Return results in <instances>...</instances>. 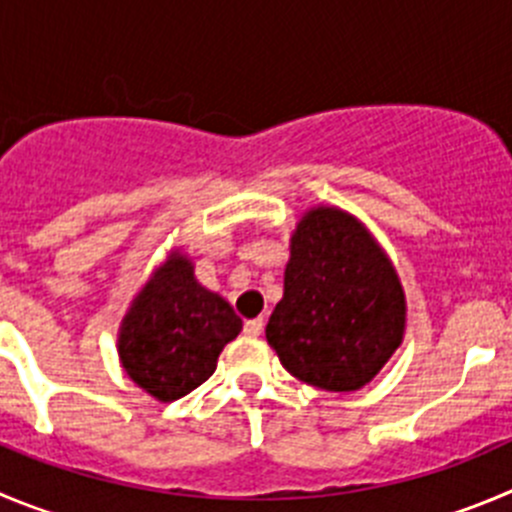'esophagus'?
<instances>
[{"instance_id":"esophagus-1","label":"esophagus","mask_w":512,"mask_h":512,"mask_svg":"<svg viewBox=\"0 0 512 512\" xmlns=\"http://www.w3.org/2000/svg\"><path fill=\"white\" fill-rule=\"evenodd\" d=\"M262 328H265V321H262V318H252V321L245 323L247 336H260Z\"/></svg>"}]
</instances>
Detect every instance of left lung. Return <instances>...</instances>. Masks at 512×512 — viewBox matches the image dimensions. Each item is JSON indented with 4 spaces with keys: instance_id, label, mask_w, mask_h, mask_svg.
Listing matches in <instances>:
<instances>
[{
    "instance_id": "1",
    "label": "left lung",
    "mask_w": 512,
    "mask_h": 512,
    "mask_svg": "<svg viewBox=\"0 0 512 512\" xmlns=\"http://www.w3.org/2000/svg\"><path fill=\"white\" fill-rule=\"evenodd\" d=\"M404 318L396 270L364 224L333 207L305 214L265 328L280 364L318 389L356 391L399 348Z\"/></svg>"
}]
</instances>
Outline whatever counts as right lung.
Wrapping results in <instances>:
<instances>
[{"label":"right lung","mask_w":512,"mask_h":512,"mask_svg":"<svg viewBox=\"0 0 512 512\" xmlns=\"http://www.w3.org/2000/svg\"><path fill=\"white\" fill-rule=\"evenodd\" d=\"M242 321L227 300L197 283L191 262L176 255L138 293L118 338L126 374L159 401L197 389Z\"/></svg>","instance_id":"1"}]
</instances>
